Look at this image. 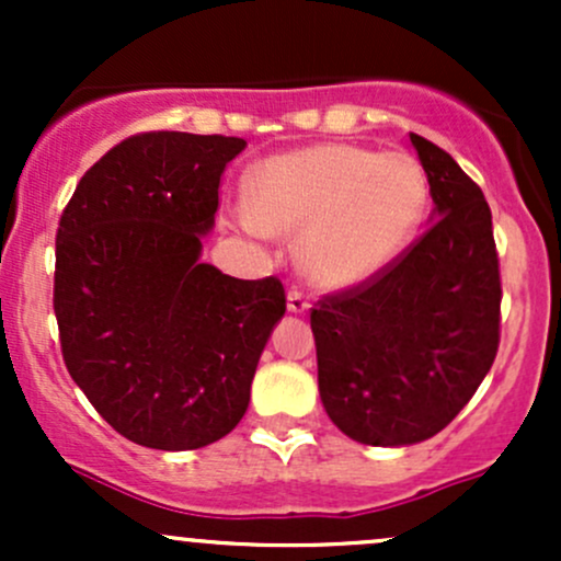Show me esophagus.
Returning a JSON list of instances; mask_svg holds the SVG:
<instances>
[{
  "mask_svg": "<svg viewBox=\"0 0 561 561\" xmlns=\"http://www.w3.org/2000/svg\"><path fill=\"white\" fill-rule=\"evenodd\" d=\"M308 306H311V302H308L306 295H302L298 287H289V293H287L289 313H306Z\"/></svg>",
  "mask_w": 561,
  "mask_h": 561,
  "instance_id": "esophagus-1",
  "label": "esophagus"
}]
</instances>
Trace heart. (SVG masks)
I'll use <instances>...</instances> for the list:
<instances>
[{"label": "heart", "mask_w": 561, "mask_h": 561, "mask_svg": "<svg viewBox=\"0 0 561 561\" xmlns=\"http://www.w3.org/2000/svg\"><path fill=\"white\" fill-rule=\"evenodd\" d=\"M427 199L414 158L334 141L266 160L244 182L248 229H300L298 268L324 289L356 287L388 268L414 240Z\"/></svg>", "instance_id": "1"}]
</instances>
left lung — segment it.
<instances>
[{
  "mask_svg": "<svg viewBox=\"0 0 561 561\" xmlns=\"http://www.w3.org/2000/svg\"><path fill=\"white\" fill-rule=\"evenodd\" d=\"M433 224L388 268L311 308L319 392L330 420L364 446L440 433L491 371L501 274L482 190L446 150L411 134Z\"/></svg>",
  "mask_w": 561,
  "mask_h": 561,
  "instance_id": "8db88e82",
  "label": "left lung"
}]
</instances>
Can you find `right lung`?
<instances>
[{"instance_id":"obj_1","label":"right lung","mask_w":561,"mask_h":561,"mask_svg":"<svg viewBox=\"0 0 561 561\" xmlns=\"http://www.w3.org/2000/svg\"><path fill=\"white\" fill-rule=\"evenodd\" d=\"M248 141L147 131L81 176L55 242V317L73 382L115 433L158 450L221 440L285 317L276 276L199 263L218 184Z\"/></svg>"}]
</instances>
